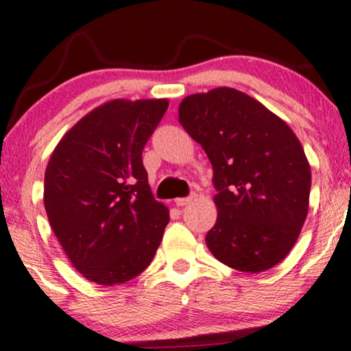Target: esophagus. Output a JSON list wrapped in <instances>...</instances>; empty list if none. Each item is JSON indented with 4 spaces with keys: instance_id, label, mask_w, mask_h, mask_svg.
<instances>
[{
    "instance_id": "34e87169",
    "label": "esophagus",
    "mask_w": 351,
    "mask_h": 351,
    "mask_svg": "<svg viewBox=\"0 0 351 351\" xmlns=\"http://www.w3.org/2000/svg\"><path fill=\"white\" fill-rule=\"evenodd\" d=\"M194 197H195V194H191V195H188V197H178V199H175V204L178 205V207H184V205L193 202Z\"/></svg>"
}]
</instances>
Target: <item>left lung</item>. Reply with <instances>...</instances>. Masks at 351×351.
I'll return each instance as SVG.
<instances>
[{"label":"left lung","mask_w":351,"mask_h":351,"mask_svg":"<svg viewBox=\"0 0 351 351\" xmlns=\"http://www.w3.org/2000/svg\"><path fill=\"white\" fill-rule=\"evenodd\" d=\"M178 114L213 168L218 218L205 236L210 252L244 273L273 268L308 213L311 171L300 141L286 121L232 88L184 97Z\"/></svg>","instance_id":"1"}]
</instances>
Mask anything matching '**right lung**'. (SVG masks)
I'll return each instance as SVG.
<instances>
[{
    "instance_id": "obj_1",
    "label": "right lung",
    "mask_w": 351,
    "mask_h": 351,
    "mask_svg": "<svg viewBox=\"0 0 351 351\" xmlns=\"http://www.w3.org/2000/svg\"><path fill=\"white\" fill-rule=\"evenodd\" d=\"M167 99H115L91 110L56 146L45 173V208L83 276L123 284L151 263L170 213L147 184L143 149Z\"/></svg>"
}]
</instances>
